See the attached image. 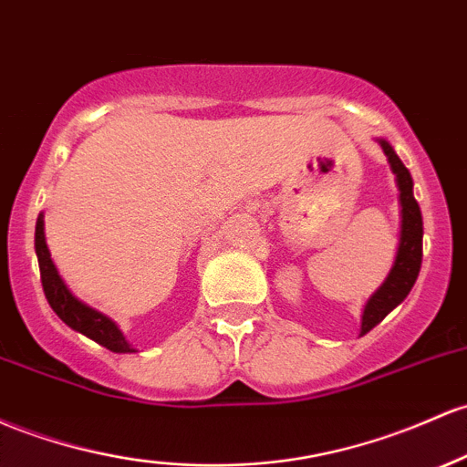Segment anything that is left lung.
Here are the masks:
<instances>
[{
	"label": "left lung",
	"mask_w": 467,
	"mask_h": 467,
	"mask_svg": "<svg viewBox=\"0 0 467 467\" xmlns=\"http://www.w3.org/2000/svg\"><path fill=\"white\" fill-rule=\"evenodd\" d=\"M381 143L383 152H386L388 163H390L394 177H397L399 188V203H401V233H399V248L394 264L388 273L386 281L372 292L370 299L363 306L361 315V337L370 332L377 324H381L390 312L401 304L403 299L412 290L414 281H417L419 270H421L423 257V219L421 208H419L417 199L412 192V177L410 171L403 166L394 148L386 140H377Z\"/></svg>",
	"instance_id": "8db88e82"
}]
</instances>
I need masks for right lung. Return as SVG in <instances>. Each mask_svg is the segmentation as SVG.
<instances>
[{"label": "right lung", "mask_w": 467, "mask_h": 467, "mask_svg": "<svg viewBox=\"0 0 467 467\" xmlns=\"http://www.w3.org/2000/svg\"><path fill=\"white\" fill-rule=\"evenodd\" d=\"M35 253H37L46 299H48L50 308L57 312V317L66 326L73 327L79 335L97 341L99 346L109 348L110 352H119V355L137 352V348H132V343H128L121 327L109 315L92 308L86 301L77 299L68 285H66V281L61 279L57 265H55L53 257H50L48 244H46L44 213H39L37 225H35Z\"/></svg>", "instance_id": "add662e5"}]
</instances>
